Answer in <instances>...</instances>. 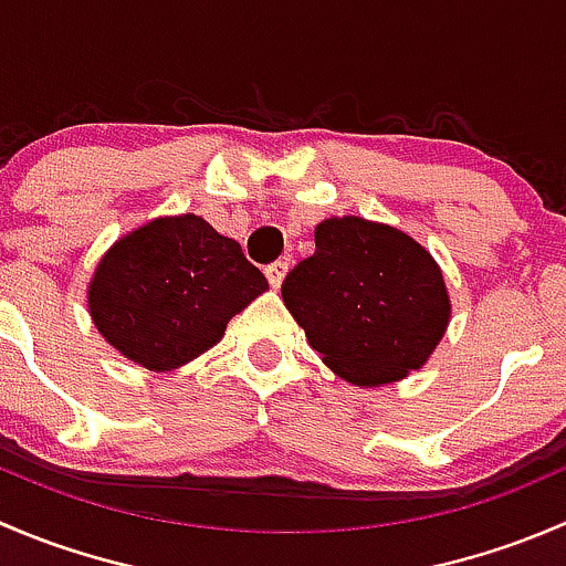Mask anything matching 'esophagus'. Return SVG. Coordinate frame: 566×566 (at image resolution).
<instances>
[{
  "label": "esophagus",
  "instance_id": "1",
  "mask_svg": "<svg viewBox=\"0 0 566 566\" xmlns=\"http://www.w3.org/2000/svg\"><path fill=\"white\" fill-rule=\"evenodd\" d=\"M265 276L271 282V287H282L284 276H287V260H276L265 268Z\"/></svg>",
  "mask_w": 566,
  "mask_h": 566
}]
</instances>
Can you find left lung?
Here are the masks:
<instances>
[{"instance_id": "8db88e82", "label": "left lung", "mask_w": 566, "mask_h": 566, "mask_svg": "<svg viewBox=\"0 0 566 566\" xmlns=\"http://www.w3.org/2000/svg\"><path fill=\"white\" fill-rule=\"evenodd\" d=\"M282 298L325 367L364 389L424 367L452 317L430 251L361 216L319 221L315 254L287 273Z\"/></svg>"}]
</instances>
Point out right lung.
Returning <instances> with one entry per match:
<instances>
[{
	"label": "right lung",
	"mask_w": 566,
	"mask_h": 566,
	"mask_svg": "<svg viewBox=\"0 0 566 566\" xmlns=\"http://www.w3.org/2000/svg\"><path fill=\"white\" fill-rule=\"evenodd\" d=\"M268 290L241 243L193 213L164 216L119 238L87 290L95 328L153 373L193 361Z\"/></svg>",
	"instance_id": "add662e5"
}]
</instances>
